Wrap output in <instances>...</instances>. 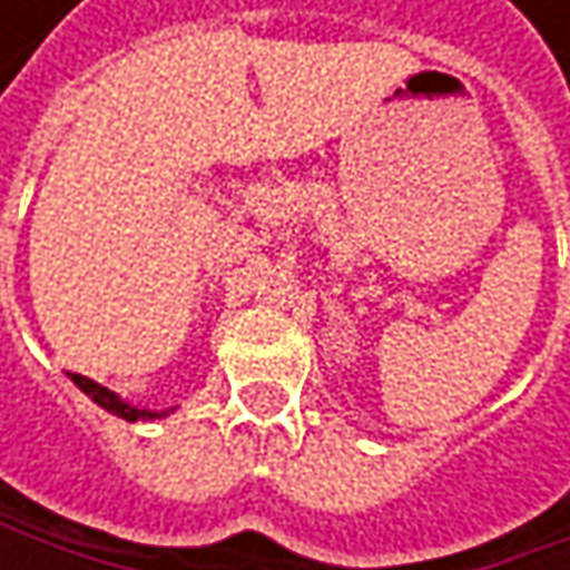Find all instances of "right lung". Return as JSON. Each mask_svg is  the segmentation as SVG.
Masks as SVG:
<instances>
[{"label":"right lung","mask_w":570,"mask_h":570,"mask_svg":"<svg viewBox=\"0 0 570 570\" xmlns=\"http://www.w3.org/2000/svg\"><path fill=\"white\" fill-rule=\"evenodd\" d=\"M71 383L85 393V396H91L101 409H108V412H115V415H121V419H128V422H138V419H161V415H168L171 409H165V412H148V409H135V405H128V402H121V399L115 396V393H108L105 386H98V383H91V380H85V376H78V373H71Z\"/></svg>","instance_id":"obj_1"}]
</instances>
